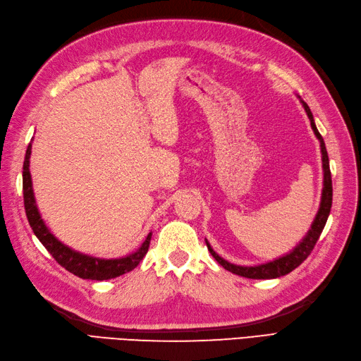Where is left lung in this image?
<instances>
[{"mask_svg":"<svg viewBox=\"0 0 361 361\" xmlns=\"http://www.w3.org/2000/svg\"><path fill=\"white\" fill-rule=\"evenodd\" d=\"M301 103H302V106H304V109H306V113L310 118L312 130H314L315 135L319 140V145H322V154H323L324 187H323L322 205H319L318 214H317L314 224H312V228L309 230V233L306 235V238L302 239V243L296 245L289 255H286V256H283V258L275 259V261L267 262V264H261V266H255V267L235 266V264H230L226 259H222L218 253H214V250L210 247V244L207 243L208 250H210V253L213 255V258L218 261L224 269L231 271V274H235V275L244 276V278H252V279H271V278H279V276H284L287 274H290V271L298 267L304 259H307V256L312 253V250H314V247L318 241L319 235H322L327 218H329L331 207H332V178H331V168H329V156H327L326 145H324V140L322 137V134L318 133L317 126H315L314 117H312V113H310V108L307 106L306 102L301 100Z\"/></svg>","mask_w":361,"mask_h":361,"instance_id":"8db88e82","label":"left lung"}]
</instances>
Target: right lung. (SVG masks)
<instances>
[{
	"instance_id": "obj_1",
	"label": "right lung",
	"mask_w": 361,
	"mask_h": 361,
	"mask_svg": "<svg viewBox=\"0 0 361 361\" xmlns=\"http://www.w3.org/2000/svg\"><path fill=\"white\" fill-rule=\"evenodd\" d=\"M30 148L26 149V157H24L23 165V197H24V210H26L27 221L30 224L32 230H34L35 236L39 239L47 252H49L54 259L57 261L61 267H65L71 274H74L78 278L83 279H97V281H103V279L117 278L123 274H128L133 269L139 266V262L143 259V256L147 255L151 233L147 236L145 243L140 245L137 252H134L130 256L120 259H99L92 258V256L82 255L78 252L71 250L69 247L61 244L57 238H55L42 219V216L38 213V208L35 205L34 191H32V180H30V171H29V157H30Z\"/></svg>"
}]
</instances>
